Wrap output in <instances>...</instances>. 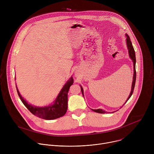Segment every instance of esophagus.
Here are the masks:
<instances>
[{"mask_svg": "<svg viewBox=\"0 0 154 154\" xmlns=\"http://www.w3.org/2000/svg\"><path fill=\"white\" fill-rule=\"evenodd\" d=\"M76 74H77V73H76Z\"/></svg>", "mask_w": 154, "mask_h": 154, "instance_id": "esophagus-1", "label": "esophagus"}]
</instances>
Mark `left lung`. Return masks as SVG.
I'll use <instances>...</instances> for the list:
<instances>
[{
    "mask_svg": "<svg viewBox=\"0 0 154 154\" xmlns=\"http://www.w3.org/2000/svg\"><path fill=\"white\" fill-rule=\"evenodd\" d=\"M127 38H126V43H127V49L128 50V54L130 56V58L132 60L133 62H134V77H133V82H132V85H131V92L130 93V95L128 97V99H127L126 102H125V103L127 102V100L130 98V97L132 95L133 93H134V88H135V82H136V77H137V74H136V69H135V64H136V57H135V50L134 49V47L132 46V44H131V42L130 41V37L128 36L127 34L125 35ZM81 87V91L82 93V94L83 96V90L82 87ZM124 103V104H125ZM92 110L96 112V113H105V111L102 110V109H92Z\"/></svg>",
    "mask_w": 154,
    "mask_h": 154,
    "instance_id": "left-lung-1",
    "label": "left lung"
}]
</instances>
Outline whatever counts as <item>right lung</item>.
Masks as SVG:
<instances>
[{
  "mask_svg": "<svg viewBox=\"0 0 154 154\" xmlns=\"http://www.w3.org/2000/svg\"><path fill=\"white\" fill-rule=\"evenodd\" d=\"M74 80L71 77L66 82L58 94L54 103L44 107H38L28 103L26 100L20 94L17 86L16 90L22 102L27 108L34 115L41 119L46 120H52L57 119L64 116L68 109V93L70 86L73 84Z\"/></svg>",
  "mask_w": 154,
  "mask_h": 154,
  "instance_id": "1",
  "label": "right lung"
}]
</instances>
